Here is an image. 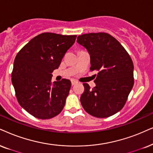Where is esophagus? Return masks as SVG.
I'll list each match as a JSON object with an SVG mask.
<instances>
[{
    "label": "esophagus",
    "mask_w": 153,
    "mask_h": 153,
    "mask_svg": "<svg viewBox=\"0 0 153 153\" xmlns=\"http://www.w3.org/2000/svg\"><path fill=\"white\" fill-rule=\"evenodd\" d=\"M77 83H78V81L77 80H71V84H72V85H75V84H77Z\"/></svg>",
    "instance_id": "esophagus-1"
}]
</instances>
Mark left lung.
<instances>
[{
	"instance_id": "8db88e82",
	"label": "left lung",
	"mask_w": 153,
	"mask_h": 153,
	"mask_svg": "<svg viewBox=\"0 0 153 153\" xmlns=\"http://www.w3.org/2000/svg\"><path fill=\"white\" fill-rule=\"evenodd\" d=\"M77 42L90 53V71L97 72L94 88L83 84L81 104L94 117H111L123 107L133 88L132 59L119 42L106 32L82 34Z\"/></svg>"
}]
</instances>
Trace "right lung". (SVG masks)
Returning a JSON list of instances; mask_svg holds the SVG:
<instances>
[{
  "label": "right lung",
  "instance_id": "obj_1",
  "mask_svg": "<svg viewBox=\"0 0 153 153\" xmlns=\"http://www.w3.org/2000/svg\"><path fill=\"white\" fill-rule=\"evenodd\" d=\"M76 36L44 32L32 39L15 56L11 75L15 95L21 107L33 117L51 119L64 107L71 82L67 79L52 82L51 73Z\"/></svg>",
  "mask_w": 153,
  "mask_h": 153
}]
</instances>
